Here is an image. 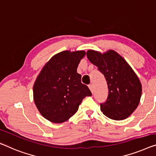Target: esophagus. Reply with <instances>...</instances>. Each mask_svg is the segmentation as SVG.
I'll use <instances>...</instances> for the list:
<instances>
[{"mask_svg":"<svg viewBox=\"0 0 156 156\" xmlns=\"http://www.w3.org/2000/svg\"><path fill=\"white\" fill-rule=\"evenodd\" d=\"M89 88H90V90H91L92 92H94V85H93L92 84L89 85Z\"/></svg>","mask_w":156,"mask_h":156,"instance_id":"34e87169","label":"esophagus"}]
</instances>
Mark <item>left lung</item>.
Returning a JSON list of instances; mask_svg holds the SVG:
<instances>
[{
    "instance_id": "obj_1",
    "label": "left lung",
    "mask_w": 156,
    "mask_h": 156,
    "mask_svg": "<svg viewBox=\"0 0 156 156\" xmlns=\"http://www.w3.org/2000/svg\"><path fill=\"white\" fill-rule=\"evenodd\" d=\"M87 57L103 74L107 83V99L100 104L104 115L115 120L129 117L138 106L141 96V85L136 73L113 50L104 54L88 50Z\"/></svg>"
}]
</instances>
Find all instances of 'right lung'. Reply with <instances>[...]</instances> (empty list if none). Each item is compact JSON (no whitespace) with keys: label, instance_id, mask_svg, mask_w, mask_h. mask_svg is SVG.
<instances>
[{"label":"right lung","instance_id":"right-lung-1","mask_svg":"<svg viewBox=\"0 0 156 156\" xmlns=\"http://www.w3.org/2000/svg\"><path fill=\"white\" fill-rule=\"evenodd\" d=\"M84 51H63L51 58L42 69L34 85L36 107L46 119L55 123L69 120L78 110L79 105L92 93L81 83L77 73Z\"/></svg>","mask_w":156,"mask_h":156}]
</instances>
